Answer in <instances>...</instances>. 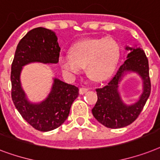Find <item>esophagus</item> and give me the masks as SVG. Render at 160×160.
Listing matches in <instances>:
<instances>
[{"label":"esophagus","instance_id":"obj_1","mask_svg":"<svg viewBox=\"0 0 160 160\" xmlns=\"http://www.w3.org/2000/svg\"><path fill=\"white\" fill-rule=\"evenodd\" d=\"M88 90H89V89H88V88H81L80 89H79V93L82 95V94H84V93H86Z\"/></svg>","mask_w":160,"mask_h":160}]
</instances>
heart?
<instances>
[{
	"mask_svg": "<svg viewBox=\"0 0 160 160\" xmlns=\"http://www.w3.org/2000/svg\"><path fill=\"white\" fill-rule=\"evenodd\" d=\"M120 55L121 48L116 39H88L76 43L70 54L60 56L58 62L62 71L70 75L79 73L86 66L91 78L102 81L114 72Z\"/></svg>",
	"mask_w": 160,
	"mask_h": 160,
	"instance_id": "heart-1",
	"label": "heart"
}]
</instances>
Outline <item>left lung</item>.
Returning a JSON list of instances; mask_svg holds the SVG:
<instances>
[{"label":"left lung","instance_id":"left-lung-1","mask_svg":"<svg viewBox=\"0 0 160 160\" xmlns=\"http://www.w3.org/2000/svg\"><path fill=\"white\" fill-rule=\"evenodd\" d=\"M131 50L127 59L119 68L111 81L100 88H97L98 102L93 107V116L106 127L122 128L131 125L142 112L151 92L149 78V61L142 48L126 47ZM126 72H137L143 79V92L135 104H125L118 92V84Z\"/></svg>","mask_w":160,"mask_h":160}]
</instances>
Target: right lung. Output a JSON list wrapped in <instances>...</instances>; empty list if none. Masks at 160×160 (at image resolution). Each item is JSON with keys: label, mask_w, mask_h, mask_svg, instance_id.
<instances>
[{"label": "right lung", "mask_w": 160, "mask_h": 160, "mask_svg": "<svg viewBox=\"0 0 160 160\" xmlns=\"http://www.w3.org/2000/svg\"><path fill=\"white\" fill-rule=\"evenodd\" d=\"M54 32L43 27L34 28L20 39L11 64V98L15 107L28 123L39 131L58 128L69 115L78 88L54 78L49 95L40 103H30L20 85L22 67L29 62L57 63L60 47Z\"/></svg>", "instance_id": "1"}]
</instances>
